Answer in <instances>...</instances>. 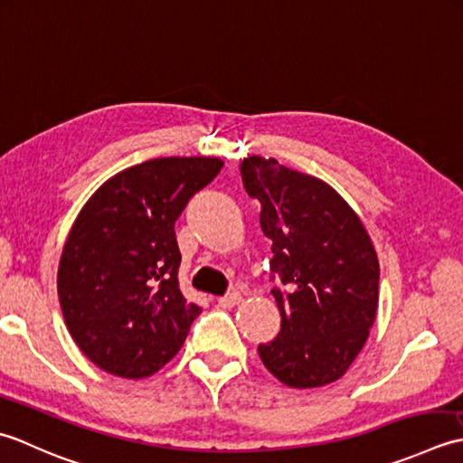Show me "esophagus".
I'll return each mask as SVG.
<instances>
[{
    "instance_id": "34e87169",
    "label": "esophagus",
    "mask_w": 463,
    "mask_h": 463,
    "mask_svg": "<svg viewBox=\"0 0 463 463\" xmlns=\"http://www.w3.org/2000/svg\"><path fill=\"white\" fill-rule=\"evenodd\" d=\"M241 301V296L238 294V291H233V294H228V296H223V298H218V306L220 307H233V306H238Z\"/></svg>"
}]
</instances>
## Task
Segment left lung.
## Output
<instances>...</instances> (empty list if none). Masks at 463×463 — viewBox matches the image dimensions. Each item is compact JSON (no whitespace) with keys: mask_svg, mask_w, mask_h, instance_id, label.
<instances>
[{"mask_svg":"<svg viewBox=\"0 0 463 463\" xmlns=\"http://www.w3.org/2000/svg\"><path fill=\"white\" fill-rule=\"evenodd\" d=\"M241 182L261 203L271 240V271L288 291L271 289L279 334L258 347L263 365L289 388L339 380L370 335L380 301V263L365 225L324 179L276 159L250 156Z\"/></svg>","mask_w":463,"mask_h":463,"instance_id":"obj_1","label":"left lung"}]
</instances>
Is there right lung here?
Wrapping results in <instances>:
<instances>
[{
  "label": "right lung",
  "mask_w": 463,
  "mask_h": 463,
  "mask_svg": "<svg viewBox=\"0 0 463 463\" xmlns=\"http://www.w3.org/2000/svg\"><path fill=\"white\" fill-rule=\"evenodd\" d=\"M220 157H157L109 177L75 218L58 298L75 345L99 370L141 380L172 360L202 307L177 284L175 220Z\"/></svg>",
  "instance_id": "1"
}]
</instances>
